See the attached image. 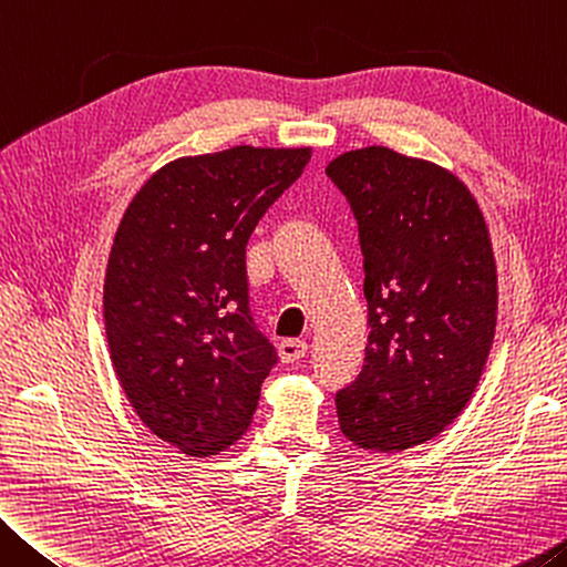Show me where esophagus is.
<instances>
[{
    "mask_svg": "<svg viewBox=\"0 0 567 567\" xmlns=\"http://www.w3.org/2000/svg\"><path fill=\"white\" fill-rule=\"evenodd\" d=\"M306 354H309V344H306L303 339H286L278 344V357H281V361H286V364L299 361Z\"/></svg>",
    "mask_w": 567,
    "mask_h": 567,
    "instance_id": "34e87169",
    "label": "esophagus"
}]
</instances>
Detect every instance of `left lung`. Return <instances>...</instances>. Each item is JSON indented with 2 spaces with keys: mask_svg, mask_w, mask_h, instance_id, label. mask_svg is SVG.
<instances>
[{
  "mask_svg": "<svg viewBox=\"0 0 567 567\" xmlns=\"http://www.w3.org/2000/svg\"><path fill=\"white\" fill-rule=\"evenodd\" d=\"M327 175L359 223L367 359L337 394L341 434L369 452L434 440L475 394L497 327V266L475 196L437 163L369 145Z\"/></svg>",
  "mask_w": 567,
  "mask_h": 567,
  "instance_id": "1",
  "label": "left lung"
}]
</instances>
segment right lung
Returning a JSON list of instances; mask_svg holds the SVG:
<instances>
[{
    "label": "right lung",
    "instance_id": "obj_1",
    "mask_svg": "<svg viewBox=\"0 0 567 567\" xmlns=\"http://www.w3.org/2000/svg\"><path fill=\"white\" fill-rule=\"evenodd\" d=\"M311 147L236 145L165 163L110 248L102 317L130 406L157 440L213 457L244 437L276 364L248 311L246 244Z\"/></svg>",
    "mask_w": 567,
    "mask_h": 567
}]
</instances>
